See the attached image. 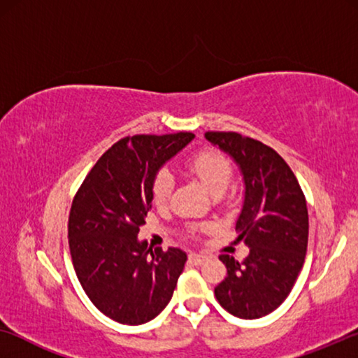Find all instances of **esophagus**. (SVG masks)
Returning <instances> with one entry per match:
<instances>
[{
  "instance_id": "34e87169",
  "label": "esophagus",
  "mask_w": 358,
  "mask_h": 358,
  "mask_svg": "<svg viewBox=\"0 0 358 358\" xmlns=\"http://www.w3.org/2000/svg\"><path fill=\"white\" fill-rule=\"evenodd\" d=\"M190 262L195 264V266H202V264H205L208 261V256H205V254H190L189 256Z\"/></svg>"
}]
</instances>
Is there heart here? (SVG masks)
Here are the masks:
<instances>
[{
  "label": "heart",
  "mask_w": 358,
  "mask_h": 358,
  "mask_svg": "<svg viewBox=\"0 0 358 358\" xmlns=\"http://www.w3.org/2000/svg\"><path fill=\"white\" fill-rule=\"evenodd\" d=\"M187 169L195 178H199L205 187L212 192L215 197H220L228 189L233 179V166L227 156L217 150H203L190 156L187 159ZM173 176L169 171L161 169L156 173L153 184H151V197L156 205H164L173 192ZM199 231H207L208 227L195 228Z\"/></svg>",
  "instance_id": "heart-1"
}]
</instances>
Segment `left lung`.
I'll return each mask as SVG.
<instances>
[{
  "label": "left lung",
  "instance_id": "8db88e82",
  "mask_svg": "<svg viewBox=\"0 0 358 358\" xmlns=\"http://www.w3.org/2000/svg\"><path fill=\"white\" fill-rule=\"evenodd\" d=\"M205 138L236 161L246 185L236 231L249 256L241 262L220 256L228 275L215 287V296L233 316L257 320L285 301L305 262V194L285 159L262 141L236 131H207Z\"/></svg>",
  "mask_w": 358,
  "mask_h": 358
}]
</instances>
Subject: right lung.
<instances>
[{
	"mask_svg": "<svg viewBox=\"0 0 358 358\" xmlns=\"http://www.w3.org/2000/svg\"><path fill=\"white\" fill-rule=\"evenodd\" d=\"M194 136H125L97 159L73 199L68 244L76 277L92 305L120 324L158 316L184 271V251H153L136 236L151 208L156 173Z\"/></svg>",
	"mask_w": 358,
	"mask_h": 358,
	"instance_id": "right-lung-1",
	"label": "right lung"
}]
</instances>
